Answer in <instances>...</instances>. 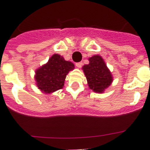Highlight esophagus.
<instances>
[{
    "instance_id": "34e87169",
    "label": "esophagus",
    "mask_w": 150,
    "mask_h": 150,
    "mask_svg": "<svg viewBox=\"0 0 150 150\" xmlns=\"http://www.w3.org/2000/svg\"><path fill=\"white\" fill-rule=\"evenodd\" d=\"M75 66H76V67H77V68H82V62H78V63L75 64Z\"/></svg>"
}]
</instances>
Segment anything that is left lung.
<instances>
[{"label":"left lung","mask_w":150,"mask_h":150,"mask_svg":"<svg viewBox=\"0 0 150 150\" xmlns=\"http://www.w3.org/2000/svg\"><path fill=\"white\" fill-rule=\"evenodd\" d=\"M89 61L88 64L82 67L89 89L97 93H103L113 82L111 72L100 55L96 54L89 57Z\"/></svg>","instance_id":"1"}]
</instances>
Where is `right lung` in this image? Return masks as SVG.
Returning a JSON list of instances; mask_svg holds the SVG:
<instances>
[{"label":"right lung","instance_id":"obj_1","mask_svg":"<svg viewBox=\"0 0 150 150\" xmlns=\"http://www.w3.org/2000/svg\"><path fill=\"white\" fill-rule=\"evenodd\" d=\"M74 68L72 62L65 61L60 54H53L47 63L35 71L36 86L43 93H53L63 88L66 76Z\"/></svg>","mask_w":150,"mask_h":150}]
</instances>
